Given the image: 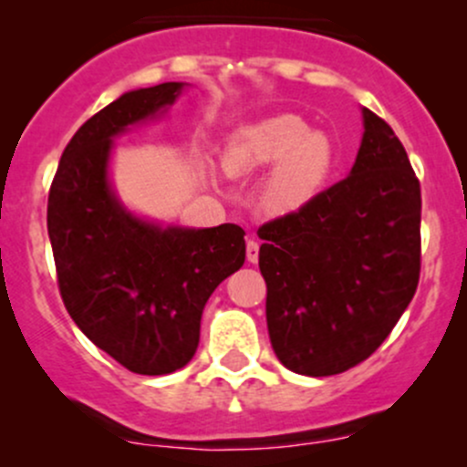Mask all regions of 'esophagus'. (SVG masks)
Instances as JSON below:
<instances>
[{"label": "esophagus", "mask_w": 467, "mask_h": 467, "mask_svg": "<svg viewBox=\"0 0 467 467\" xmlns=\"http://www.w3.org/2000/svg\"><path fill=\"white\" fill-rule=\"evenodd\" d=\"M246 257L251 264H255L257 260H260V242H257L255 237H251L246 242Z\"/></svg>", "instance_id": "34e87169"}]
</instances>
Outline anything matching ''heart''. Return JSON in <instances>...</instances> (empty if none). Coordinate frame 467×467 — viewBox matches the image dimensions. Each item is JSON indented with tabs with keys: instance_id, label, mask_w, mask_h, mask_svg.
I'll return each mask as SVG.
<instances>
[{
	"instance_id": "heart-1",
	"label": "heart",
	"mask_w": 467,
	"mask_h": 467,
	"mask_svg": "<svg viewBox=\"0 0 467 467\" xmlns=\"http://www.w3.org/2000/svg\"><path fill=\"white\" fill-rule=\"evenodd\" d=\"M275 162L262 187V201L273 212L307 203L334 164L332 142L309 130L298 115H273L242 126L223 153L225 171L239 176Z\"/></svg>"
}]
</instances>
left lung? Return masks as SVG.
Segmentation results:
<instances>
[{
  "mask_svg": "<svg viewBox=\"0 0 467 467\" xmlns=\"http://www.w3.org/2000/svg\"><path fill=\"white\" fill-rule=\"evenodd\" d=\"M420 207L402 142L364 108L350 176L257 233L268 337L286 368L338 375L384 343L420 280Z\"/></svg>",
  "mask_w": 467,
  "mask_h": 467,
  "instance_id": "obj_1",
  "label": "left lung"
}]
</instances>
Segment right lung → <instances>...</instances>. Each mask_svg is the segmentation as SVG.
I'll list each match as a JSON object with an SVG mask.
<instances>
[{
    "label": "right lung",
    "mask_w": 467,
    "mask_h": 467,
    "mask_svg": "<svg viewBox=\"0 0 467 467\" xmlns=\"http://www.w3.org/2000/svg\"><path fill=\"white\" fill-rule=\"evenodd\" d=\"M181 89H133L89 117L65 146L47 203L69 317L138 375L173 373L194 357L207 298L246 260L239 225L162 228L126 212L110 190L112 138L167 110Z\"/></svg>",
    "instance_id": "add662e5"
}]
</instances>
